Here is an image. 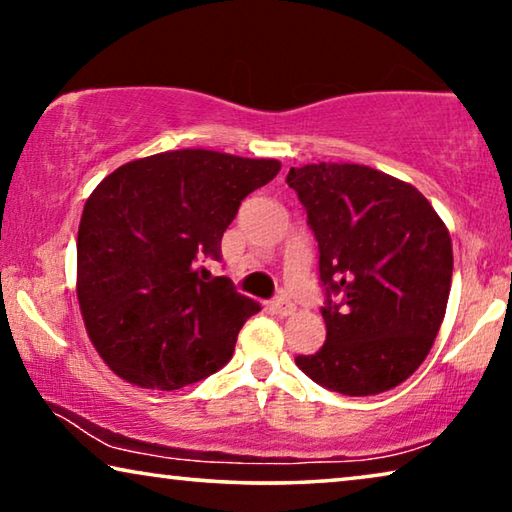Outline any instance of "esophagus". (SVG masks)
I'll return each instance as SVG.
<instances>
[{"instance_id": "esophagus-1", "label": "esophagus", "mask_w": 512, "mask_h": 512, "mask_svg": "<svg viewBox=\"0 0 512 512\" xmlns=\"http://www.w3.org/2000/svg\"><path fill=\"white\" fill-rule=\"evenodd\" d=\"M271 310L275 312V314H280V316H291L296 312V307H294V303H291V300H287V298H275L273 303H271Z\"/></svg>"}]
</instances>
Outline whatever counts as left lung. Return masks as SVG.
Wrapping results in <instances>:
<instances>
[{
	"mask_svg": "<svg viewBox=\"0 0 512 512\" xmlns=\"http://www.w3.org/2000/svg\"><path fill=\"white\" fill-rule=\"evenodd\" d=\"M326 287V344L298 369L344 396L387 392L431 353L451 291L449 230L415 186L360 164L291 168ZM337 297V301H332Z\"/></svg>",
	"mask_w": 512,
	"mask_h": 512,
	"instance_id": "obj_1",
	"label": "left lung"
}]
</instances>
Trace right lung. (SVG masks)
I'll use <instances>...</instances> for the list:
<instances>
[{
  "label": "right lung",
  "mask_w": 512,
  "mask_h": 512,
  "mask_svg": "<svg viewBox=\"0 0 512 512\" xmlns=\"http://www.w3.org/2000/svg\"><path fill=\"white\" fill-rule=\"evenodd\" d=\"M278 159L186 148L113 170L86 200L77 234V300L88 337L127 383L173 392L212 376L259 303L198 259H221L241 200Z\"/></svg>",
  "instance_id": "1"
}]
</instances>
